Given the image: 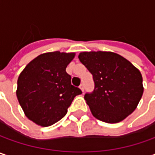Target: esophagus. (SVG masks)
Here are the masks:
<instances>
[{"label": "esophagus", "mask_w": 155, "mask_h": 155, "mask_svg": "<svg viewBox=\"0 0 155 155\" xmlns=\"http://www.w3.org/2000/svg\"><path fill=\"white\" fill-rule=\"evenodd\" d=\"M79 88H80V90L84 92V84H81L80 86H79Z\"/></svg>", "instance_id": "obj_1"}]
</instances>
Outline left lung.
<instances>
[{
	"label": "left lung",
	"instance_id": "obj_1",
	"mask_svg": "<svg viewBox=\"0 0 155 155\" xmlns=\"http://www.w3.org/2000/svg\"><path fill=\"white\" fill-rule=\"evenodd\" d=\"M78 58L93 76L94 91L84 95L93 116L102 122L116 123L134 112L143 94L138 69L111 51H84Z\"/></svg>",
	"mask_w": 155,
	"mask_h": 155
}]
</instances>
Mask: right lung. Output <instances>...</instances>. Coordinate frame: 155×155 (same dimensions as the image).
I'll use <instances>...</instances> for the list:
<instances>
[{
    "label": "right lung",
    "instance_id": "right-lung-1",
    "mask_svg": "<svg viewBox=\"0 0 155 155\" xmlns=\"http://www.w3.org/2000/svg\"><path fill=\"white\" fill-rule=\"evenodd\" d=\"M74 57V52L43 53L21 71L16 96L29 120L42 127L51 126L66 115L75 97L82 94L65 71Z\"/></svg>",
    "mask_w": 155,
    "mask_h": 155
}]
</instances>
